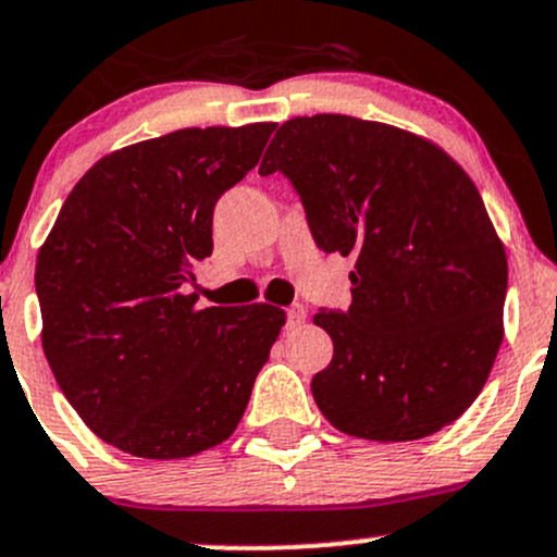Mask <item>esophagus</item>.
Returning a JSON list of instances; mask_svg holds the SVG:
<instances>
[{
	"label": "esophagus",
	"instance_id": "1",
	"mask_svg": "<svg viewBox=\"0 0 557 557\" xmlns=\"http://www.w3.org/2000/svg\"><path fill=\"white\" fill-rule=\"evenodd\" d=\"M305 319H308V310H305L302 305H292V308L286 310V326L289 329L305 324Z\"/></svg>",
	"mask_w": 557,
	"mask_h": 557
}]
</instances>
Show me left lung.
<instances>
[{"label":"left lung","mask_w":557,"mask_h":557,"mask_svg":"<svg viewBox=\"0 0 557 557\" xmlns=\"http://www.w3.org/2000/svg\"><path fill=\"white\" fill-rule=\"evenodd\" d=\"M284 172L324 252L352 257L348 310L310 391L332 428L420 441L470 409L505 337L507 255L468 172L428 137L315 113L278 127L260 175Z\"/></svg>","instance_id":"left-lung-1"}]
</instances>
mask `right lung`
<instances>
[{
	"label": "right lung",
	"mask_w": 557,
	"mask_h": 557,
	"mask_svg": "<svg viewBox=\"0 0 557 557\" xmlns=\"http://www.w3.org/2000/svg\"><path fill=\"white\" fill-rule=\"evenodd\" d=\"M276 124L188 127L95 161L37 255L41 348L98 438L183 459L231 438L286 313L196 308L212 209L260 161Z\"/></svg>",
	"instance_id": "obj_1"
}]
</instances>
